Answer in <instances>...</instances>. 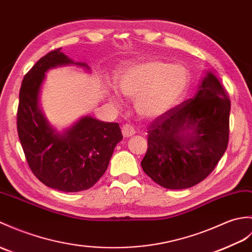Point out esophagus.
I'll use <instances>...</instances> for the list:
<instances>
[{
	"mask_svg": "<svg viewBox=\"0 0 252 252\" xmlns=\"http://www.w3.org/2000/svg\"><path fill=\"white\" fill-rule=\"evenodd\" d=\"M134 134H135V130H134V127L130 125H125L122 126V135H124V137L128 138L133 136Z\"/></svg>",
	"mask_w": 252,
	"mask_h": 252,
	"instance_id": "34e87169",
	"label": "esophagus"
}]
</instances>
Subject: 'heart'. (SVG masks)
I'll return each mask as SVG.
<instances>
[{"label":"heart","instance_id":"b5f03b06","mask_svg":"<svg viewBox=\"0 0 252 252\" xmlns=\"http://www.w3.org/2000/svg\"><path fill=\"white\" fill-rule=\"evenodd\" d=\"M190 80V71L184 64L150 59L126 65L117 77V86L122 95L134 98L140 118L155 120L183 101ZM109 97L116 105L120 104L116 92Z\"/></svg>","mask_w":252,"mask_h":252}]
</instances>
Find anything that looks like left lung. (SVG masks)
I'll return each mask as SVG.
<instances>
[{
  "label": "left lung",
  "mask_w": 252,
  "mask_h": 252,
  "mask_svg": "<svg viewBox=\"0 0 252 252\" xmlns=\"http://www.w3.org/2000/svg\"><path fill=\"white\" fill-rule=\"evenodd\" d=\"M231 103L219 79L207 71L193 98L148 128L144 172L163 188L180 190L214 171L229 143Z\"/></svg>",
  "instance_id": "obj_1"
}]
</instances>
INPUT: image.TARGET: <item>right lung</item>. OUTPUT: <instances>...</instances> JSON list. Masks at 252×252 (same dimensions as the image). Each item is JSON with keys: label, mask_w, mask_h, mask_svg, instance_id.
Returning a JSON list of instances; mask_svg holds the SVG:
<instances>
[{"label": "right lung", "mask_w": 252, "mask_h": 252, "mask_svg": "<svg viewBox=\"0 0 252 252\" xmlns=\"http://www.w3.org/2000/svg\"><path fill=\"white\" fill-rule=\"evenodd\" d=\"M88 64L75 62L61 51H50L22 80L17 114L18 136L31 171L44 185L63 192L91 188L106 172L122 134L116 122L84 116L62 132L47 119L39 104L46 73L50 68Z\"/></svg>", "instance_id": "1"}]
</instances>
